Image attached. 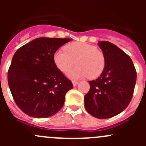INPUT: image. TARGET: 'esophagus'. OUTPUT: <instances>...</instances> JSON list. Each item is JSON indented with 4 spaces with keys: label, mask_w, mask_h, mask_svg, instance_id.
<instances>
[{
    "label": "esophagus",
    "mask_w": 146,
    "mask_h": 146,
    "mask_svg": "<svg viewBox=\"0 0 146 146\" xmlns=\"http://www.w3.org/2000/svg\"><path fill=\"white\" fill-rule=\"evenodd\" d=\"M72 82H73V86H74V87L76 86V85L78 84V81H76V80H73Z\"/></svg>",
    "instance_id": "esophagus-1"
}]
</instances>
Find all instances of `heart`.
I'll use <instances>...</instances> for the list:
<instances>
[{"instance_id": "b5f03b06", "label": "heart", "mask_w": 146, "mask_h": 146, "mask_svg": "<svg viewBox=\"0 0 146 146\" xmlns=\"http://www.w3.org/2000/svg\"><path fill=\"white\" fill-rule=\"evenodd\" d=\"M54 62L63 73L68 72L75 64V68L68 73L70 79L76 80L88 76L96 78L105 68V58L96 46L82 42H73L64 47V51L58 50L54 54Z\"/></svg>"}]
</instances>
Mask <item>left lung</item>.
I'll use <instances>...</instances> for the list:
<instances>
[{
    "label": "left lung",
    "mask_w": 146,
    "mask_h": 146,
    "mask_svg": "<svg viewBox=\"0 0 146 146\" xmlns=\"http://www.w3.org/2000/svg\"><path fill=\"white\" fill-rule=\"evenodd\" d=\"M105 58V68L85 95V108L98 119H108L123 111L133 97L136 71L130 57L115 44L98 42Z\"/></svg>",
    "instance_id": "8db88e82"
}]
</instances>
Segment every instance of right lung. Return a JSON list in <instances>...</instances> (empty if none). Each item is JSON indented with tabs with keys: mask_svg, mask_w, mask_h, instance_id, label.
I'll return each instance as SVG.
<instances>
[{
	"mask_svg": "<svg viewBox=\"0 0 146 146\" xmlns=\"http://www.w3.org/2000/svg\"><path fill=\"white\" fill-rule=\"evenodd\" d=\"M71 39L39 37L17 50L8 73V85L16 104L35 118L56 114L66 92L73 88L57 68L54 54Z\"/></svg>",
	"mask_w": 146,
	"mask_h": 146,
	"instance_id": "add662e5",
	"label": "right lung"
}]
</instances>
